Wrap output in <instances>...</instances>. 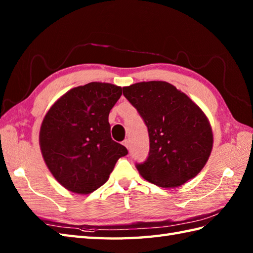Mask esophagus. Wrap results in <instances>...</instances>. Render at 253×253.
I'll use <instances>...</instances> for the list:
<instances>
[{"label": "esophagus", "mask_w": 253, "mask_h": 253, "mask_svg": "<svg viewBox=\"0 0 253 253\" xmlns=\"http://www.w3.org/2000/svg\"><path fill=\"white\" fill-rule=\"evenodd\" d=\"M123 144L128 149V148H129V140H128V139H125V140L123 141Z\"/></svg>", "instance_id": "esophagus-1"}]
</instances>
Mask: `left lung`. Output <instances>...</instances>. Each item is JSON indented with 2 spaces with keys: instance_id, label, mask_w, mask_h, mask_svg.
I'll return each mask as SVG.
<instances>
[{
  "instance_id": "8db88e82",
  "label": "left lung",
  "mask_w": 253,
  "mask_h": 253,
  "mask_svg": "<svg viewBox=\"0 0 253 253\" xmlns=\"http://www.w3.org/2000/svg\"><path fill=\"white\" fill-rule=\"evenodd\" d=\"M148 127L150 152L137 164L144 179L175 188L196 177L213 148L211 124L186 93L166 82H142L123 88Z\"/></svg>"
}]
</instances>
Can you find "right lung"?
Wrapping results in <instances>:
<instances>
[{
	"label": "right lung",
	"instance_id": "obj_1",
	"mask_svg": "<svg viewBox=\"0 0 253 253\" xmlns=\"http://www.w3.org/2000/svg\"><path fill=\"white\" fill-rule=\"evenodd\" d=\"M122 87L89 83L63 94L42 121L39 144L54 178L79 195L93 192L107 181L127 149L111 138L109 114Z\"/></svg>",
	"mask_w": 253,
	"mask_h": 253
}]
</instances>
